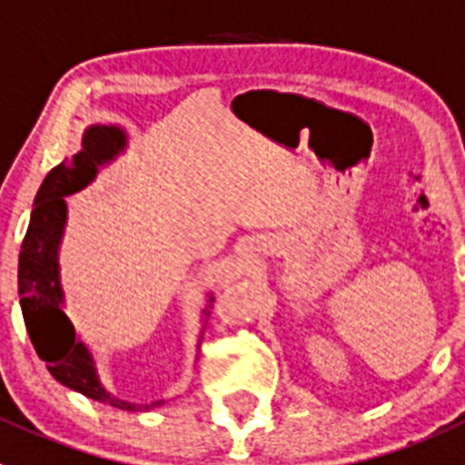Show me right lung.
Segmentation results:
<instances>
[{"label": "right lung", "mask_w": 465, "mask_h": 465, "mask_svg": "<svg viewBox=\"0 0 465 465\" xmlns=\"http://www.w3.org/2000/svg\"><path fill=\"white\" fill-rule=\"evenodd\" d=\"M124 145L127 136L120 127L92 124L83 134L81 150L45 175V181L36 192L35 211L29 217V227L20 250L18 294L29 341L57 382L113 408L153 410L160 408L164 401L136 405L115 399L111 391H106L99 380L97 363L85 342L76 336V329L64 312V290H62L60 262H57L66 224L64 196L90 185L99 166L115 160ZM208 308H213V296L203 308V317L211 315Z\"/></svg>", "instance_id": "add662e5"}]
</instances>
